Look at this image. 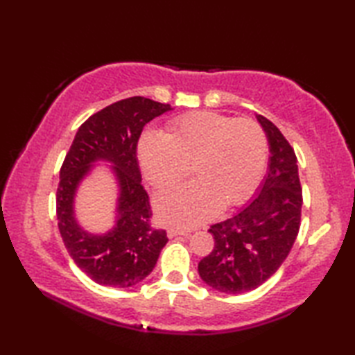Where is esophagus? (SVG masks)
<instances>
[{
    "mask_svg": "<svg viewBox=\"0 0 355 355\" xmlns=\"http://www.w3.org/2000/svg\"><path fill=\"white\" fill-rule=\"evenodd\" d=\"M189 236L191 233L189 232H184V230H178V229H169L168 230V236L169 238H175V236Z\"/></svg>",
    "mask_w": 355,
    "mask_h": 355,
    "instance_id": "34e87169",
    "label": "esophagus"
}]
</instances>
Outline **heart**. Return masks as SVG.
I'll return each instance as SVG.
<instances>
[{"instance_id": "b5f03b06", "label": "heart", "mask_w": 355, "mask_h": 355, "mask_svg": "<svg viewBox=\"0 0 355 355\" xmlns=\"http://www.w3.org/2000/svg\"><path fill=\"white\" fill-rule=\"evenodd\" d=\"M268 143L250 119L214 111L189 112L171 122L168 132L148 131L139 141V162L154 187H169L189 173L195 182L155 197L160 221L191 229L214 218L223 206L245 202L267 168Z\"/></svg>"}]
</instances>
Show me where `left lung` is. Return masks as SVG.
<instances>
[{
	"mask_svg": "<svg viewBox=\"0 0 355 355\" xmlns=\"http://www.w3.org/2000/svg\"><path fill=\"white\" fill-rule=\"evenodd\" d=\"M256 119L268 140L267 175L243 210L210 225L215 247L198 263L202 281L225 294L254 290L273 276L300 227L302 187L296 154L275 123L261 114Z\"/></svg>",
	"mask_w": 355,
	"mask_h": 355,
	"instance_id": "8db88e82",
	"label": "left lung"
}]
</instances>
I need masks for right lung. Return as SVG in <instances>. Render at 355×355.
Segmentation results:
<instances>
[{
	"label": "right lung",
	"instance_id": "1",
	"mask_svg": "<svg viewBox=\"0 0 355 355\" xmlns=\"http://www.w3.org/2000/svg\"><path fill=\"white\" fill-rule=\"evenodd\" d=\"M171 110L169 103L140 96L108 105L80 125L65 155L56 192L58 227L73 261L97 284L126 288L141 282L168 243L164 230L150 227L137 143L143 126ZM97 161L112 164L119 187L116 224L102 236L84 231L73 215L77 187Z\"/></svg>",
	"mask_w": 355,
	"mask_h": 355
}]
</instances>
